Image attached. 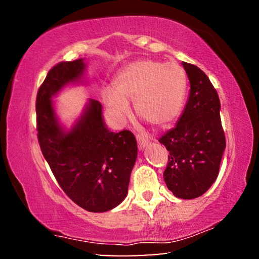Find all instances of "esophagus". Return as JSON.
Listing matches in <instances>:
<instances>
[{
	"instance_id": "obj_1",
	"label": "esophagus",
	"mask_w": 259,
	"mask_h": 259,
	"mask_svg": "<svg viewBox=\"0 0 259 259\" xmlns=\"http://www.w3.org/2000/svg\"><path fill=\"white\" fill-rule=\"evenodd\" d=\"M136 138H137L139 150H144V148H145L148 145V144H150V139H148L147 136L138 134L137 136H136Z\"/></svg>"
}]
</instances>
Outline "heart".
<instances>
[{"label":"heart","mask_w":259,"mask_h":259,"mask_svg":"<svg viewBox=\"0 0 259 259\" xmlns=\"http://www.w3.org/2000/svg\"><path fill=\"white\" fill-rule=\"evenodd\" d=\"M114 89L105 87V106L119 123L128 119L135 102L137 115L153 126H164L176 119L183 107L187 78L176 63L140 59L126 65L113 80Z\"/></svg>","instance_id":"heart-1"}]
</instances>
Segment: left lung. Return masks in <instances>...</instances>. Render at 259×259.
Wrapping results in <instances>:
<instances>
[{"label": "left lung", "mask_w": 259, "mask_h": 259, "mask_svg": "<svg viewBox=\"0 0 259 259\" xmlns=\"http://www.w3.org/2000/svg\"><path fill=\"white\" fill-rule=\"evenodd\" d=\"M191 91L177 125L159 139L169 151L163 172L166 187L179 199H195L207 192L219 172L226 142L221 102L203 71L183 61Z\"/></svg>", "instance_id": "left-lung-1"}]
</instances>
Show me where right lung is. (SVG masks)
<instances>
[{
	"mask_svg": "<svg viewBox=\"0 0 259 259\" xmlns=\"http://www.w3.org/2000/svg\"><path fill=\"white\" fill-rule=\"evenodd\" d=\"M83 59L61 61L38 88L36 129L42 154L73 202L90 212L108 211L128 194L137 142L129 130L112 133L103 120L102 104L90 99L72 130L57 119L51 98L69 82L81 80Z\"/></svg>",
	"mask_w": 259,
	"mask_h": 259,
	"instance_id": "right-lung-1",
	"label": "right lung"
}]
</instances>
